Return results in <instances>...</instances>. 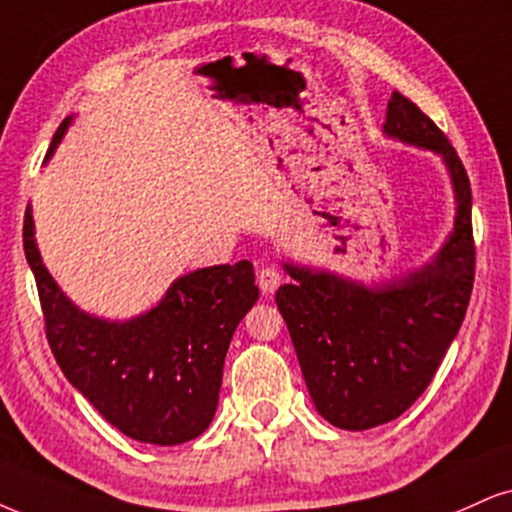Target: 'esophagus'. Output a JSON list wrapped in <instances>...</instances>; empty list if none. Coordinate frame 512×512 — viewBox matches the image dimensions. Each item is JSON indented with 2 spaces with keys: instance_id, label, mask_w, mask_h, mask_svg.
Masks as SVG:
<instances>
[{
  "instance_id": "1",
  "label": "esophagus",
  "mask_w": 512,
  "mask_h": 512,
  "mask_svg": "<svg viewBox=\"0 0 512 512\" xmlns=\"http://www.w3.org/2000/svg\"><path fill=\"white\" fill-rule=\"evenodd\" d=\"M280 282H282V275H280V270L277 268H261L258 270V287H261V292L263 294H273L277 287H280Z\"/></svg>"
}]
</instances>
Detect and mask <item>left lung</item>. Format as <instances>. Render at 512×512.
I'll list each match as a JSON object with an SVG mask.
<instances>
[{
	"instance_id": "left-lung-1",
	"label": "left lung",
	"mask_w": 512,
	"mask_h": 512,
	"mask_svg": "<svg viewBox=\"0 0 512 512\" xmlns=\"http://www.w3.org/2000/svg\"><path fill=\"white\" fill-rule=\"evenodd\" d=\"M382 132L444 161L456 199L446 242L425 266L380 285L285 261L294 282L275 294L315 408L351 432L396 420L418 401L463 325L475 280L472 192L456 149L399 92Z\"/></svg>"
}]
</instances>
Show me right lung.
Listing matches in <instances>:
<instances>
[{"mask_svg":"<svg viewBox=\"0 0 512 512\" xmlns=\"http://www.w3.org/2000/svg\"><path fill=\"white\" fill-rule=\"evenodd\" d=\"M73 116L56 130L47 159ZM23 249L33 270L47 339L66 380L125 437L185 444L211 425L225 353L239 320L258 301L254 266L199 268L178 277L156 306L130 320L82 311L42 263L33 208H25Z\"/></svg>","mask_w":512,"mask_h":512,"instance_id":"obj_1","label":"right lung"}]
</instances>
